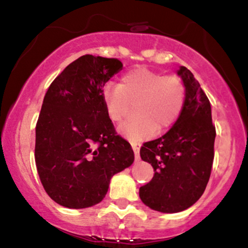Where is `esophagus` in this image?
Masks as SVG:
<instances>
[{"instance_id": "1", "label": "esophagus", "mask_w": 248, "mask_h": 248, "mask_svg": "<svg viewBox=\"0 0 248 248\" xmlns=\"http://www.w3.org/2000/svg\"><path fill=\"white\" fill-rule=\"evenodd\" d=\"M132 149L134 151V155H136V160H139V149H140V143H137V141H131Z\"/></svg>"}]
</instances>
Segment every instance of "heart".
<instances>
[{
  "label": "heart",
  "instance_id": "obj_1",
  "mask_svg": "<svg viewBox=\"0 0 248 248\" xmlns=\"http://www.w3.org/2000/svg\"><path fill=\"white\" fill-rule=\"evenodd\" d=\"M186 91L182 78L163 75L145 66L127 71L119 86L103 88L105 110L115 124L122 122L136 108V116L120 126L121 136L138 141L172 126L184 109Z\"/></svg>",
  "mask_w": 248,
  "mask_h": 248
}]
</instances>
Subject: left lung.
<instances>
[{"mask_svg":"<svg viewBox=\"0 0 248 248\" xmlns=\"http://www.w3.org/2000/svg\"><path fill=\"white\" fill-rule=\"evenodd\" d=\"M177 75L186 91L184 109L165 136L140 148L141 160L150 163L155 173L140 186L139 198L162 213L182 212L201 198L215 157L216 128L210 100L190 70L180 66Z\"/></svg>","mask_w":248,"mask_h":248,"instance_id":"left-lung-1","label":"left lung"}]
</instances>
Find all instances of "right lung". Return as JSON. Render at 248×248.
Returning <instances> with one entry per match:
<instances>
[{"label":"right lung","mask_w":248,"mask_h":248,"mask_svg":"<svg viewBox=\"0 0 248 248\" xmlns=\"http://www.w3.org/2000/svg\"><path fill=\"white\" fill-rule=\"evenodd\" d=\"M122 63L86 54L50 83L36 124L35 161L46 193L68 208H87L105 198L112 175L134 161L117 136L103 87Z\"/></svg>","instance_id":"1"}]
</instances>
